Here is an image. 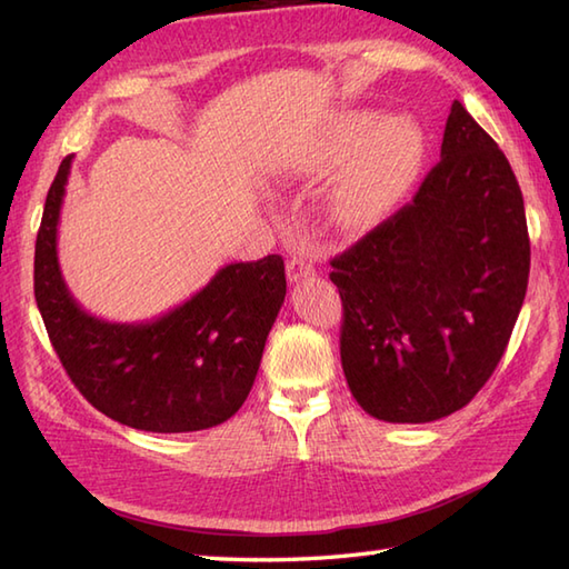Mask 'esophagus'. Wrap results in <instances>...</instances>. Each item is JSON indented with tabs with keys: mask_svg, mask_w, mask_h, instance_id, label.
<instances>
[{
	"mask_svg": "<svg viewBox=\"0 0 569 569\" xmlns=\"http://www.w3.org/2000/svg\"><path fill=\"white\" fill-rule=\"evenodd\" d=\"M286 273H288V281L298 283L300 278H308V276L316 273V263H312V259L300 257V253H298V257H291V261H288Z\"/></svg>",
	"mask_w": 569,
	"mask_h": 569,
	"instance_id": "obj_1",
	"label": "esophagus"
}]
</instances>
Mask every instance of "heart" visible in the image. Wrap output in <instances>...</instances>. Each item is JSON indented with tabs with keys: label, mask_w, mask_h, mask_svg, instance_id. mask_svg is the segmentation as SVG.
<instances>
[{
	"label": "heart",
	"mask_w": 569,
	"mask_h": 569,
	"mask_svg": "<svg viewBox=\"0 0 569 569\" xmlns=\"http://www.w3.org/2000/svg\"><path fill=\"white\" fill-rule=\"evenodd\" d=\"M357 151L332 190V212L347 227L367 224L389 212L416 183L426 163V131L410 114H389L377 122L369 112L347 117L335 141L308 168H320Z\"/></svg>",
	"instance_id": "obj_1"
}]
</instances>
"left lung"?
Wrapping results in <instances>:
<instances>
[{
  "mask_svg": "<svg viewBox=\"0 0 569 569\" xmlns=\"http://www.w3.org/2000/svg\"><path fill=\"white\" fill-rule=\"evenodd\" d=\"M330 266L342 369L369 416L430 422L477 396L521 312L530 241L511 163L462 102L413 202Z\"/></svg>",
  "mask_w": 569,
  "mask_h": 569,
  "instance_id": "left-lung-1",
  "label": "left lung"
}]
</instances>
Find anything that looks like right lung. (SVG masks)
<instances>
[{
  "instance_id": "1",
  "label": "right lung",
  "mask_w": 569,
  "mask_h": 569,
  "mask_svg": "<svg viewBox=\"0 0 569 569\" xmlns=\"http://www.w3.org/2000/svg\"><path fill=\"white\" fill-rule=\"evenodd\" d=\"M72 156L46 196L33 293L70 381L122 426L192 432L232 418L257 379L263 345L286 298L278 253L229 263L183 306L149 322H107L70 296L58 263V220Z\"/></svg>"
}]
</instances>
